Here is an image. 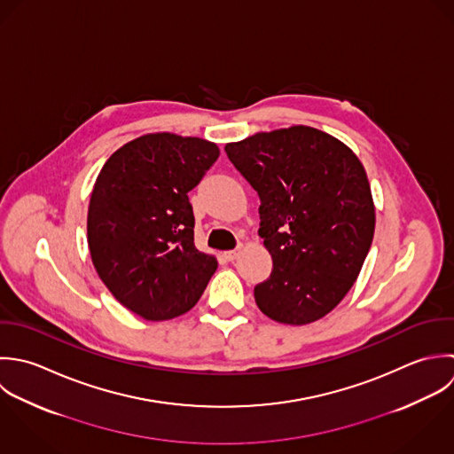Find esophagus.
<instances>
[{"label": "esophagus", "instance_id": "esophagus-1", "mask_svg": "<svg viewBox=\"0 0 454 454\" xmlns=\"http://www.w3.org/2000/svg\"><path fill=\"white\" fill-rule=\"evenodd\" d=\"M239 252H241V245H239L236 250H229V252H225V254H223V257H225V261L232 262V261L239 255Z\"/></svg>", "mask_w": 454, "mask_h": 454}]
</instances>
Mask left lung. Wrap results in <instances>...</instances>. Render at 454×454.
Returning a JSON list of instances; mask_svg holds the SVG:
<instances>
[{
	"instance_id": "1",
	"label": "left lung",
	"mask_w": 454,
	"mask_h": 454,
	"mask_svg": "<svg viewBox=\"0 0 454 454\" xmlns=\"http://www.w3.org/2000/svg\"><path fill=\"white\" fill-rule=\"evenodd\" d=\"M225 153L261 199L259 236L273 271L254 289L257 306L291 325L322 318L354 286L373 239L361 161L309 127L255 134Z\"/></svg>"
}]
</instances>
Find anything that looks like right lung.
I'll return each mask as SVG.
<instances>
[{
	"mask_svg": "<svg viewBox=\"0 0 454 454\" xmlns=\"http://www.w3.org/2000/svg\"><path fill=\"white\" fill-rule=\"evenodd\" d=\"M218 156L204 139L150 134L120 148L97 177L91 261L113 296L146 320L193 308L216 271V259L195 248L188 192Z\"/></svg>",
	"mask_w": 454,
	"mask_h": 454,
	"instance_id": "1",
	"label": "right lung"
}]
</instances>
